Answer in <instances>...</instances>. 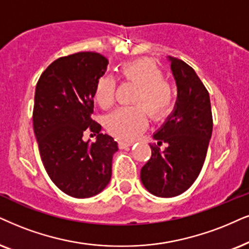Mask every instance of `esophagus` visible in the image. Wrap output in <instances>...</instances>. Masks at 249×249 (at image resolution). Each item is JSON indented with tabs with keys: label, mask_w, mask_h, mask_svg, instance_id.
Segmentation results:
<instances>
[{
	"label": "esophagus",
	"mask_w": 249,
	"mask_h": 249,
	"mask_svg": "<svg viewBox=\"0 0 249 249\" xmlns=\"http://www.w3.org/2000/svg\"><path fill=\"white\" fill-rule=\"evenodd\" d=\"M133 142H130V141H119L118 142V146L121 149H126V148L131 147Z\"/></svg>",
	"instance_id": "obj_1"
}]
</instances>
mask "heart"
I'll use <instances>...</instances> for the list:
<instances>
[{
	"mask_svg": "<svg viewBox=\"0 0 249 249\" xmlns=\"http://www.w3.org/2000/svg\"><path fill=\"white\" fill-rule=\"evenodd\" d=\"M123 80L135 85L132 101L144 107H122L106 119V126L111 134L122 140H132L147 126V112L153 121H161L170 114L175 103V87L164 79V72L150 58H139L123 63L119 69ZM116 80L111 75L99 78L94 88V99L103 109L114 105ZM147 111L146 112L145 110Z\"/></svg>",
	"mask_w": 249,
	"mask_h": 249,
	"instance_id": "obj_1",
	"label": "heart"
}]
</instances>
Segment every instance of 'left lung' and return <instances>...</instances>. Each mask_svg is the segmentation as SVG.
Wrapping results in <instances>:
<instances>
[{"instance_id":"1","label":"left lung","mask_w":249,"mask_h":249,"mask_svg":"<svg viewBox=\"0 0 249 249\" xmlns=\"http://www.w3.org/2000/svg\"><path fill=\"white\" fill-rule=\"evenodd\" d=\"M177 84L174 111L153 135L161 146L152 148V157L142 166L140 178L153 195L174 197L184 193L199 176L213 133V115L207 88L190 65L169 57Z\"/></svg>"}]
</instances>
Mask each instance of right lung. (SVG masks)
<instances>
[{
    "mask_svg": "<svg viewBox=\"0 0 249 249\" xmlns=\"http://www.w3.org/2000/svg\"><path fill=\"white\" fill-rule=\"evenodd\" d=\"M108 63L92 52L59 57L36 87L33 128L41 161L59 190L79 199L105 190L118 150L114 138L101 133V125L90 118L94 88ZM87 131L98 134L95 143L83 141Z\"/></svg>",
    "mask_w": 249,
    "mask_h": 249,
    "instance_id": "obj_1",
    "label": "right lung"
}]
</instances>
